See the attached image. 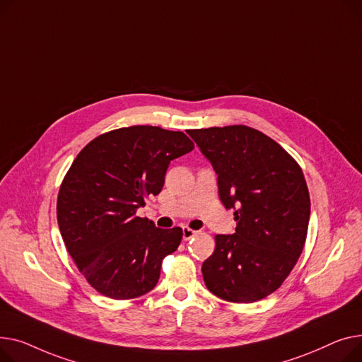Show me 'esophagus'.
<instances>
[{
  "instance_id": "obj_1",
  "label": "esophagus",
  "mask_w": 362,
  "mask_h": 362,
  "mask_svg": "<svg viewBox=\"0 0 362 362\" xmlns=\"http://www.w3.org/2000/svg\"><path fill=\"white\" fill-rule=\"evenodd\" d=\"M197 230H194V229H189V228H182V238L185 240V241H188L189 238H193L194 235H197Z\"/></svg>"
}]
</instances>
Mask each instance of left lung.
Masks as SVG:
<instances>
[{"instance_id": "left-lung-1", "label": "left lung", "mask_w": 362, "mask_h": 362, "mask_svg": "<svg viewBox=\"0 0 362 362\" xmlns=\"http://www.w3.org/2000/svg\"><path fill=\"white\" fill-rule=\"evenodd\" d=\"M218 174L235 233L216 235L203 263L207 289L229 303H254L278 289L301 256L310 221L303 169L285 148L247 125L188 130Z\"/></svg>"}]
</instances>
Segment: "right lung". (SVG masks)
Listing matches in <instances>:
<instances>
[{
	"mask_svg": "<svg viewBox=\"0 0 362 362\" xmlns=\"http://www.w3.org/2000/svg\"><path fill=\"white\" fill-rule=\"evenodd\" d=\"M193 148L181 132L133 125L98 136L71 163L58 193V226L77 269L99 293L132 300L156 286L182 229L156 228L136 210L160 193L171 160Z\"/></svg>",
	"mask_w": 362,
	"mask_h": 362,
	"instance_id": "obj_1",
	"label": "right lung"
}]
</instances>
